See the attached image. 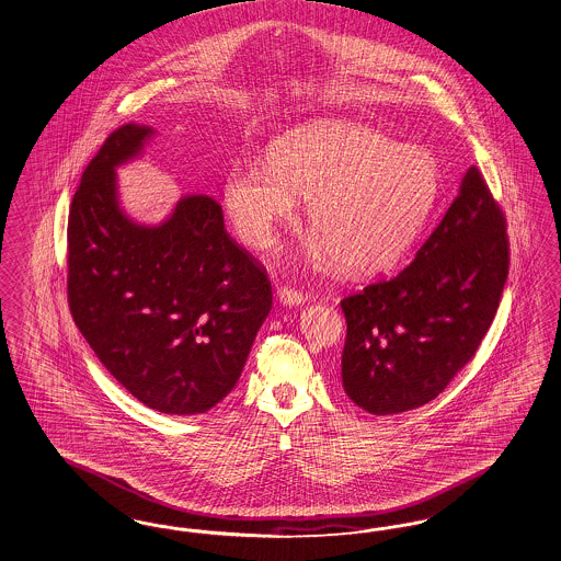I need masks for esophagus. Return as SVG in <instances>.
Here are the masks:
<instances>
[{
  "label": "esophagus",
  "instance_id": "esophagus-1",
  "mask_svg": "<svg viewBox=\"0 0 561 561\" xmlns=\"http://www.w3.org/2000/svg\"><path fill=\"white\" fill-rule=\"evenodd\" d=\"M277 298H279V302H284V305H288V307H296V305L305 302L307 296L300 290L282 286V288H277Z\"/></svg>",
  "mask_w": 561,
  "mask_h": 561
}]
</instances>
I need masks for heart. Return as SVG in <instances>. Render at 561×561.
<instances>
[{
  "label": "heart",
  "mask_w": 561,
  "mask_h": 561,
  "mask_svg": "<svg viewBox=\"0 0 561 561\" xmlns=\"http://www.w3.org/2000/svg\"><path fill=\"white\" fill-rule=\"evenodd\" d=\"M438 187V167L426 150L399 146L365 125L325 121L275 139L270 160H236L224 198L238 236L254 248H270L277 229L290 224L296 195L309 198V259L376 275L403 259Z\"/></svg>",
  "instance_id": "b5f03b06"
}]
</instances>
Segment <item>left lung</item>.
Wrapping results in <instances>:
<instances>
[{
  "instance_id": "8db88e82",
  "label": "left lung",
  "mask_w": 561,
  "mask_h": 561,
  "mask_svg": "<svg viewBox=\"0 0 561 561\" xmlns=\"http://www.w3.org/2000/svg\"><path fill=\"white\" fill-rule=\"evenodd\" d=\"M505 215L470 167L411 265L346 296L342 386L367 413L434 401L476 355L510 271Z\"/></svg>"
}]
</instances>
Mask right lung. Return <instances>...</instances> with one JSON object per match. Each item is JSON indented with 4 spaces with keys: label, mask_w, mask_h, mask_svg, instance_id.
<instances>
[{
    "label": "right lung",
    "mask_w": 561,
    "mask_h": 561,
    "mask_svg": "<svg viewBox=\"0 0 561 561\" xmlns=\"http://www.w3.org/2000/svg\"><path fill=\"white\" fill-rule=\"evenodd\" d=\"M152 135L118 127L81 178L68 215V307L139 403L196 415L240 380L273 294L267 271L229 238L219 202L185 196L160 225L123 213L114 169Z\"/></svg>",
    "instance_id": "1"
}]
</instances>
